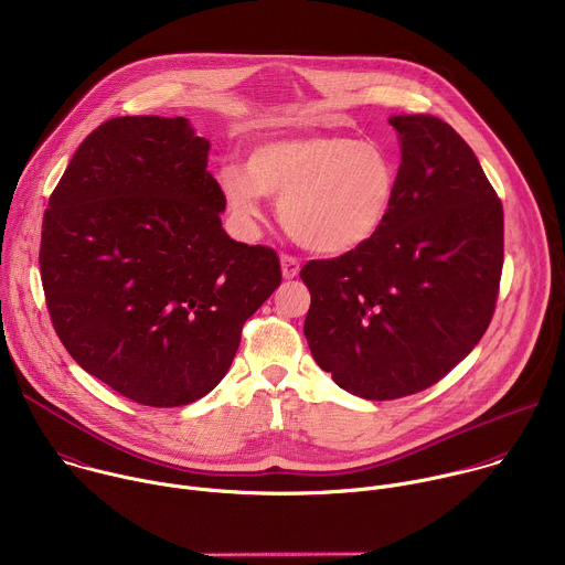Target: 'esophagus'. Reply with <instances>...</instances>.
<instances>
[{"instance_id": "esophagus-1", "label": "esophagus", "mask_w": 565, "mask_h": 565, "mask_svg": "<svg viewBox=\"0 0 565 565\" xmlns=\"http://www.w3.org/2000/svg\"><path fill=\"white\" fill-rule=\"evenodd\" d=\"M281 275L284 279H295L299 275V259L290 255H281Z\"/></svg>"}]
</instances>
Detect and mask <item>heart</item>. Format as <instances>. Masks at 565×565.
<instances>
[{"instance_id": "heart-1", "label": "heart", "mask_w": 565, "mask_h": 565, "mask_svg": "<svg viewBox=\"0 0 565 565\" xmlns=\"http://www.w3.org/2000/svg\"><path fill=\"white\" fill-rule=\"evenodd\" d=\"M230 214L253 227L262 201L279 199L288 234L319 255H347L384 227L397 194V166L388 151L349 136H284L255 145L246 168L216 172Z\"/></svg>"}]
</instances>
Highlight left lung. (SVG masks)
Returning a JSON list of instances; mask_svg holds the SVG:
<instances>
[{
  "mask_svg": "<svg viewBox=\"0 0 565 565\" xmlns=\"http://www.w3.org/2000/svg\"><path fill=\"white\" fill-rule=\"evenodd\" d=\"M388 125L402 160L384 227L301 268L310 353L364 399L418 393L465 360L490 327L503 270V205L471 147L436 116Z\"/></svg>",
  "mask_w": 565,
  "mask_h": 565,
  "instance_id": "1",
  "label": "left lung"
}]
</instances>
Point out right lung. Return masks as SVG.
Segmentation results:
<instances>
[{
	"instance_id": "obj_1",
	"label": "right lung",
	"mask_w": 565,
	"mask_h": 565,
	"mask_svg": "<svg viewBox=\"0 0 565 565\" xmlns=\"http://www.w3.org/2000/svg\"><path fill=\"white\" fill-rule=\"evenodd\" d=\"M188 118L103 122L49 199L40 273L71 358L147 407H181L227 373L246 319L277 290V253L230 238Z\"/></svg>"
}]
</instances>
